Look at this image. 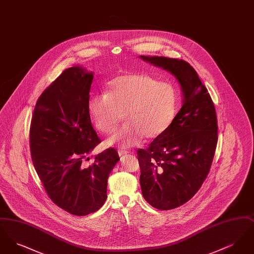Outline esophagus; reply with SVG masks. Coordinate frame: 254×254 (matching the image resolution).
Listing matches in <instances>:
<instances>
[{"mask_svg":"<svg viewBox=\"0 0 254 254\" xmlns=\"http://www.w3.org/2000/svg\"><path fill=\"white\" fill-rule=\"evenodd\" d=\"M127 153H128V151L124 150V149H119V150H118V154H119V156H124L125 154H127Z\"/></svg>","mask_w":254,"mask_h":254,"instance_id":"esophagus-1","label":"esophagus"}]
</instances>
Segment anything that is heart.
Segmentation results:
<instances>
[{
  "label": "heart",
  "instance_id": "1",
  "mask_svg": "<svg viewBox=\"0 0 254 254\" xmlns=\"http://www.w3.org/2000/svg\"><path fill=\"white\" fill-rule=\"evenodd\" d=\"M179 106L175 85L147 74H125L112 79L105 94L89 97L87 109L99 132L111 134L121 123L127 124L106 141L129 147L166 132L174 121Z\"/></svg>",
  "mask_w": 254,
  "mask_h": 254
}]
</instances>
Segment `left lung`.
Here are the masks:
<instances>
[{"mask_svg":"<svg viewBox=\"0 0 254 254\" xmlns=\"http://www.w3.org/2000/svg\"><path fill=\"white\" fill-rule=\"evenodd\" d=\"M141 58L172 73L184 96V105L169 129L145 149L137 150L145 201L168 210L187 203L205 181L217 145V116L206 87L188 62Z\"/></svg>","mask_w":254,"mask_h":254,"instance_id":"left-lung-1","label":"left lung"}]
</instances>
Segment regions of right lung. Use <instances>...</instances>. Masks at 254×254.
Returning <instances> with one entry per match:
<instances>
[{
    "mask_svg": "<svg viewBox=\"0 0 254 254\" xmlns=\"http://www.w3.org/2000/svg\"><path fill=\"white\" fill-rule=\"evenodd\" d=\"M92 80V73L78 66L64 70L38 98L29 128L32 163L46 192L77 216L104 205L109 173L119 161L109 147L90 165L83 163L101 143L87 109Z\"/></svg>",
    "mask_w": 254,
    "mask_h": 254,
    "instance_id": "obj_1",
    "label": "right lung"
}]
</instances>
